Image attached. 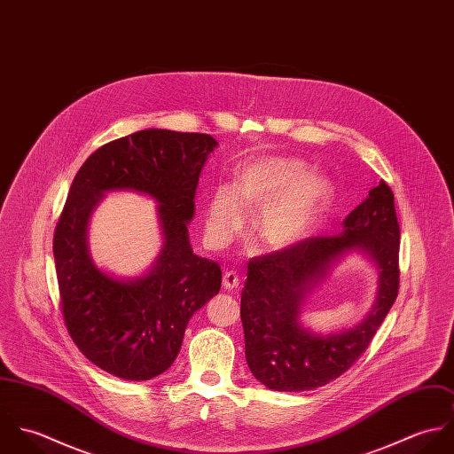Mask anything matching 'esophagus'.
Wrapping results in <instances>:
<instances>
[{
    "instance_id": "esophagus-1",
    "label": "esophagus",
    "mask_w": 454,
    "mask_h": 454,
    "mask_svg": "<svg viewBox=\"0 0 454 454\" xmlns=\"http://www.w3.org/2000/svg\"><path fill=\"white\" fill-rule=\"evenodd\" d=\"M239 274L236 272V270H227L225 274H223V288L225 290H236V288H239Z\"/></svg>"
}]
</instances>
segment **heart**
I'll return each instance as SVG.
<instances>
[{
  "label": "heart",
  "instance_id": "b5f03b06",
  "mask_svg": "<svg viewBox=\"0 0 454 454\" xmlns=\"http://www.w3.org/2000/svg\"><path fill=\"white\" fill-rule=\"evenodd\" d=\"M294 159H260L243 166L234 189H218L206 213V231L215 245H225L245 222V209L260 207L254 234L269 250H283L301 241L320 211L328 189L318 176H301Z\"/></svg>",
  "mask_w": 454,
  "mask_h": 454
}]
</instances>
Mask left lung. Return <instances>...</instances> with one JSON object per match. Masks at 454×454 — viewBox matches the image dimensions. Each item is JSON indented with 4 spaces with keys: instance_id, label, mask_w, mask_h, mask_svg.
Here are the masks:
<instances>
[{
    "instance_id": "obj_1",
    "label": "left lung",
    "mask_w": 454,
    "mask_h": 454,
    "mask_svg": "<svg viewBox=\"0 0 454 454\" xmlns=\"http://www.w3.org/2000/svg\"><path fill=\"white\" fill-rule=\"evenodd\" d=\"M349 249L365 251L380 272L379 301L355 329L322 338L298 324L307 290L327 265ZM400 227L393 192L380 182L333 238H308L248 262L241 294L245 353L252 374L276 391L320 388L342 376L365 353L398 295Z\"/></svg>"
}]
</instances>
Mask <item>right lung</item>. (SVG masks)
<instances>
[{
  "instance_id": "add662e5",
  "label": "right lung",
  "mask_w": 454,
  "mask_h": 454,
  "mask_svg": "<svg viewBox=\"0 0 454 454\" xmlns=\"http://www.w3.org/2000/svg\"><path fill=\"white\" fill-rule=\"evenodd\" d=\"M215 146L209 134L137 130L98 148L69 187L54 232L61 313L76 348L108 374L146 381L166 372L192 315L220 292V265L195 255L187 231ZM108 190H136L160 202L163 254L132 282L110 278L86 252L88 216Z\"/></svg>"
}]
</instances>
